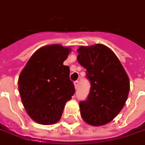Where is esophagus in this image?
<instances>
[{
	"label": "esophagus",
	"mask_w": 145,
	"mask_h": 145,
	"mask_svg": "<svg viewBox=\"0 0 145 145\" xmlns=\"http://www.w3.org/2000/svg\"><path fill=\"white\" fill-rule=\"evenodd\" d=\"M78 85H79V81L78 80H76V81L74 82V86H75V88H76V89L78 88Z\"/></svg>",
	"instance_id": "esophagus-1"
}]
</instances>
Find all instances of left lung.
Listing matches in <instances>:
<instances>
[{"mask_svg": "<svg viewBox=\"0 0 145 145\" xmlns=\"http://www.w3.org/2000/svg\"><path fill=\"white\" fill-rule=\"evenodd\" d=\"M78 62L87 70L91 82L88 99L80 102V115L86 123L99 126L119 114L127 100L129 80L115 54L103 44L77 49Z\"/></svg>", "mask_w": 145, "mask_h": 145, "instance_id": "1", "label": "left lung"}]
</instances>
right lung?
<instances>
[{
	"instance_id": "1",
	"label": "right lung",
	"mask_w": 145,
	"mask_h": 145,
	"mask_svg": "<svg viewBox=\"0 0 145 145\" xmlns=\"http://www.w3.org/2000/svg\"><path fill=\"white\" fill-rule=\"evenodd\" d=\"M71 51L54 44L39 49L30 57L18 80L19 92L31 118L42 125L57 122L67 101L75 93L69 67L64 65Z\"/></svg>"
}]
</instances>
